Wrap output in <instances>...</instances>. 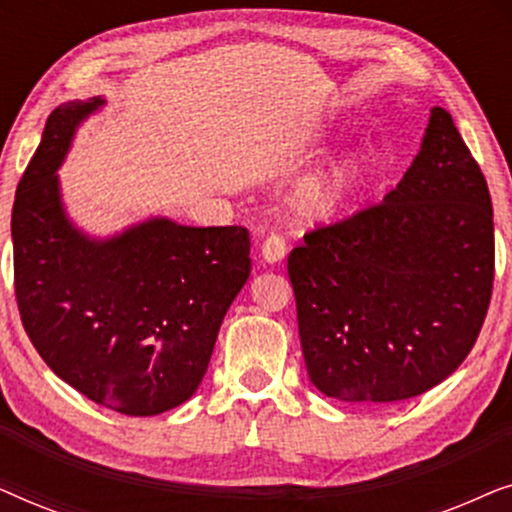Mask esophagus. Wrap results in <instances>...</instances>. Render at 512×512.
Masks as SVG:
<instances>
[{"label":"esophagus","mask_w":512,"mask_h":512,"mask_svg":"<svg viewBox=\"0 0 512 512\" xmlns=\"http://www.w3.org/2000/svg\"><path fill=\"white\" fill-rule=\"evenodd\" d=\"M261 256H263L265 263H279V261H282V258L286 256V240H284V237L277 235V233L265 237V242L261 247Z\"/></svg>","instance_id":"34e87169"}]
</instances>
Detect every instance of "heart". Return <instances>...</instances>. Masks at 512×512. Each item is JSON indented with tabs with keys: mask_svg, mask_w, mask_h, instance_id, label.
I'll return each mask as SVG.
<instances>
[{
	"mask_svg": "<svg viewBox=\"0 0 512 512\" xmlns=\"http://www.w3.org/2000/svg\"><path fill=\"white\" fill-rule=\"evenodd\" d=\"M368 163L363 156H349L307 172L291 195V207L303 221H328L338 216L359 193Z\"/></svg>",
	"mask_w": 512,
	"mask_h": 512,
	"instance_id": "obj_1",
	"label": "heart"
}]
</instances>
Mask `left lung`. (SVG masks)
Returning <instances> with one entry per match:
<instances>
[{
	"mask_svg": "<svg viewBox=\"0 0 512 512\" xmlns=\"http://www.w3.org/2000/svg\"><path fill=\"white\" fill-rule=\"evenodd\" d=\"M492 198L450 111L382 202L305 233L289 254L307 375L349 403L436 387L478 340L494 282Z\"/></svg>",
	"mask_w": 512,
	"mask_h": 512,
	"instance_id": "8db88e82",
	"label": "left lung"
}]
</instances>
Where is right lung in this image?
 <instances>
[{
    "mask_svg": "<svg viewBox=\"0 0 512 512\" xmlns=\"http://www.w3.org/2000/svg\"><path fill=\"white\" fill-rule=\"evenodd\" d=\"M102 97L48 116L11 212L18 312L46 366L90 401L149 417L188 401L251 272L249 230L151 219L90 240L67 219L55 170Z\"/></svg>",
    "mask_w": 512,
    "mask_h": 512,
    "instance_id": "add662e5",
    "label": "right lung"
}]
</instances>
